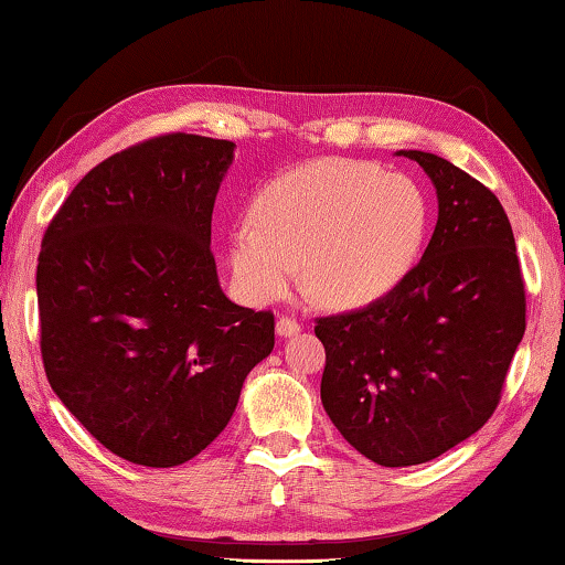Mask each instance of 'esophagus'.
Segmentation results:
<instances>
[{"mask_svg": "<svg viewBox=\"0 0 565 565\" xmlns=\"http://www.w3.org/2000/svg\"><path fill=\"white\" fill-rule=\"evenodd\" d=\"M297 331H301V321L284 317V315L276 319V334L279 337H291V334H297Z\"/></svg>", "mask_w": 565, "mask_h": 565, "instance_id": "34e87169", "label": "esophagus"}]
</instances>
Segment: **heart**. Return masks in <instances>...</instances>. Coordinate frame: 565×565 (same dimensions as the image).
<instances>
[{
  "label": "heart",
  "instance_id": "obj_1",
  "mask_svg": "<svg viewBox=\"0 0 565 565\" xmlns=\"http://www.w3.org/2000/svg\"><path fill=\"white\" fill-rule=\"evenodd\" d=\"M429 234L417 181L352 158L311 160L256 193L228 234L241 297L271 303L299 281L334 307H364L407 279Z\"/></svg>",
  "mask_w": 565,
  "mask_h": 565
}]
</instances>
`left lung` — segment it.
I'll use <instances>...</instances> for the list:
<instances>
[{
  "label": "left lung",
  "mask_w": 565,
  "mask_h": 565,
  "mask_svg": "<svg viewBox=\"0 0 565 565\" xmlns=\"http://www.w3.org/2000/svg\"><path fill=\"white\" fill-rule=\"evenodd\" d=\"M399 153L437 191L423 262L387 297L315 327L327 352L321 405L384 468L435 460L478 433L525 331L521 262L495 193L440 156Z\"/></svg>",
  "instance_id": "1"
}]
</instances>
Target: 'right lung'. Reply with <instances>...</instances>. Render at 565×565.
Here are the masks:
<instances>
[{
    "mask_svg": "<svg viewBox=\"0 0 565 565\" xmlns=\"http://www.w3.org/2000/svg\"><path fill=\"white\" fill-rule=\"evenodd\" d=\"M234 142L188 132L103 160L60 205L38 258L50 387L118 458L173 468L228 425L274 315L231 301L211 216Z\"/></svg>",
    "mask_w": 565,
    "mask_h": 565,
    "instance_id": "right-lung-1",
    "label": "right lung"
}]
</instances>
